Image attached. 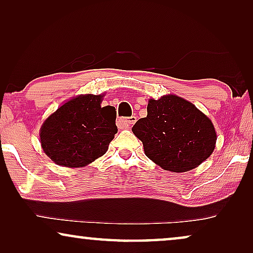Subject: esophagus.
Here are the masks:
<instances>
[{
	"label": "esophagus",
	"instance_id": "obj_1",
	"mask_svg": "<svg viewBox=\"0 0 253 253\" xmlns=\"http://www.w3.org/2000/svg\"><path fill=\"white\" fill-rule=\"evenodd\" d=\"M137 117L136 116H131V117H123V119L120 120V124L122 126V127H126V129H129L131 127L132 124L136 123Z\"/></svg>",
	"mask_w": 253,
	"mask_h": 253
}]
</instances>
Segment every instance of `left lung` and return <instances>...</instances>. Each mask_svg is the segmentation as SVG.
I'll return each mask as SVG.
<instances>
[{"mask_svg":"<svg viewBox=\"0 0 253 253\" xmlns=\"http://www.w3.org/2000/svg\"><path fill=\"white\" fill-rule=\"evenodd\" d=\"M132 132L143 141L147 158L174 172L198 167L216 143L212 121L193 103L172 94L148 100L147 116L137 121Z\"/></svg>","mask_w":253,"mask_h":253,"instance_id":"8db88e82","label":"left lung"}]
</instances>
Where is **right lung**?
Listing matches in <instances>:
<instances>
[{
  "mask_svg": "<svg viewBox=\"0 0 253 253\" xmlns=\"http://www.w3.org/2000/svg\"><path fill=\"white\" fill-rule=\"evenodd\" d=\"M103 95L72 98L44 121L40 141L44 153L56 165L85 167L108 150L117 132L116 110L101 106Z\"/></svg>",
  "mask_w": 253,
  "mask_h": 253,
  "instance_id": "obj_1",
  "label": "right lung"
}]
</instances>
